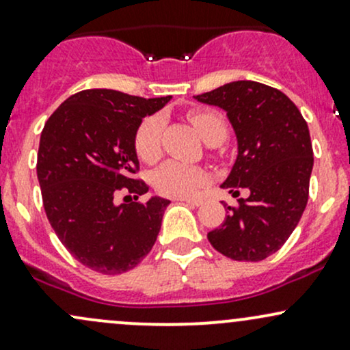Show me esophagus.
I'll use <instances>...</instances> for the list:
<instances>
[{
	"label": "esophagus",
	"instance_id": "esophagus-1",
	"mask_svg": "<svg viewBox=\"0 0 350 350\" xmlns=\"http://www.w3.org/2000/svg\"><path fill=\"white\" fill-rule=\"evenodd\" d=\"M175 200L185 202V204H190V205H195V206H198L202 204L200 198H190V197H180V198H175Z\"/></svg>",
	"mask_w": 350,
	"mask_h": 350
}]
</instances>
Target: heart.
<instances>
[{"label": "heart", "mask_w": 350, "mask_h": 350, "mask_svg": "<svg viewBox=\"0 0 350 350\" xmlns=\"http://www.w3.org/2000/svg\"><path fill=\"white\" fill-rule=\"evenodd\" d=\"M189 122L208 145H220L227 138V122L219 111H190ZM161 130H163V123L160 116H148L140 123L135 133V152L138 159L144 161L159 159ZM205 172L200 167L180 163V161H167L153 174V187L159 193L167 195V197H189L205 182Z\"/></svg>", "instance_id": "b5f03b06"}]
</instances>
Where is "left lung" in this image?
<instances>
[{
	"instance_id": "1",
	"label": "left lung",
	"mask_w": 350,
	"mask_h": 350,
	"mask_svg": "<svg viewBox=\"0 0 350 350\" xmlns=\"http://www.w3.org/2000/svg\"><path fill=\"white\" fill-rule=\"evenodd\" d=\"M227 111L239 155L221 189L239 197L208 242L232 260L258 262L287 242L307 200L314 152L307 122L280 90L257 81H232L195 96Z\"/></svg>"
}]
</instances>
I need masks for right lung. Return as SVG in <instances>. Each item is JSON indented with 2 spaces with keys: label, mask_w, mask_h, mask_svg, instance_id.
Masks as SVG:
<instances>
[{
  "label": "right lung",
  "mask_w": 350,
  "mask_h": 350,
  "mask_svg": "<svg viewBox=\"0 0 350 350\" xmlns=\"http://www.w3.org/2000/svg\"><path fill=\"white\" fill-rule=\"evenodd\" d=\"M170 98L83 90L63 101L44 123L36 161L44 212L70 254L95 272H126L155 245L170 200L138 202L148 185L133 178L140 170L135 133L144 116ZM122 189L135 202L116 204Z\"/></svg>",
  "instance_id": "obj_1"
}]
</instances>
